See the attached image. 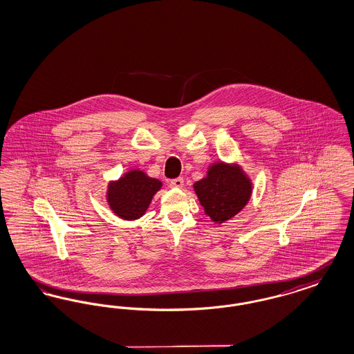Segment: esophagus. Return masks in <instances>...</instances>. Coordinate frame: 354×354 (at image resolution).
Returning a JSON list of instances; mask_svg holds the SVG:
<instances>
[{"mask_svg":"<svg viewBox=\"0 0 354 354\" xmlns=\"http://www.w3.org/2000/svg\"><path fill=\"white\" fill-rule=\"evenodd\" d=\"M183 185H185V180H183L182 178H176V179H172V180L169 182V187H171V188L179 189V188H183Z\"/></svg>","mask_w":354,"mask_h":354,"instance_id":"1","label":"esophagus"}]
</instances>
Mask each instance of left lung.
Instances as JSON below:
<instances>
[{
	"instance_id": "1",
	"label": "left lung",
	"mask_w": 354,
	"mask_h": 354,
	"mask_svg": "<svg viewBox=\"0 0 354 354\" xmlns=\"http://www.w3.org/2000/svg\"><path fill=\"white\" fill-rule=\"evenodd\" d=\"M194 191L204 208V214L215 224H223L248 204L253 185L240 165L219 160L208 166L207 175L195 182Z\"/></svg>"
}]
</instances>
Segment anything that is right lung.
Wrapping results in <instances>:
<instances>
[{"mask_svg":"<svg viewBox=\"0 0 354 354\" xmlns=\"http://www.w3.org/2000/svg\"><path fill=\"white\" fill-rule=\"evenodd\" d=\"M163 183L140 169L124 172L117 180H110L106 202L114 215L123 220L142 218L150 207L153 195Z\"/></svg>","mask_w":354,"mask_h":354,"instance_id":"right-lung-1","label":"right lung"}]
</instances>
